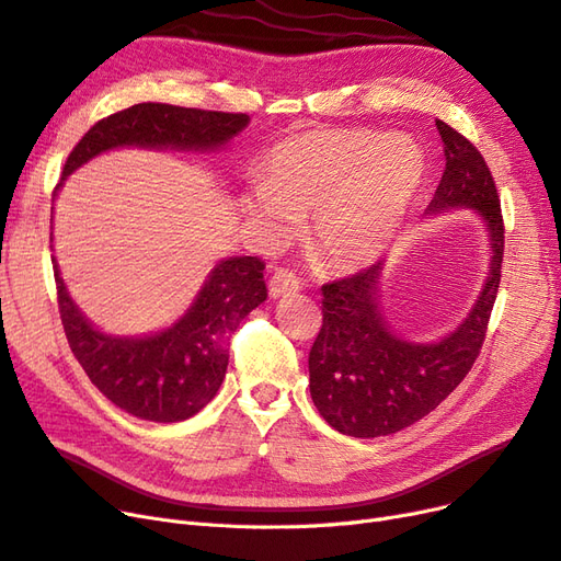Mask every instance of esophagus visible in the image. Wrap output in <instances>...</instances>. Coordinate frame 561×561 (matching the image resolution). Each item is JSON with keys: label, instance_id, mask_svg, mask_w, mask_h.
Listing matches in <instances>:
<instances>
[{"label": "esophagus", "instance_id": "34e87169", "mask_svg": "<svg viewBox=\"0 0 561 561\" xmlns=\"http://www.w3.org/2000/svg\"><path fill=\"white\" fill-rule=\"evenodd\" d=\"M299 289V280L295 274L285 272V268H278V272L268 278V297L280 299L285 295H293Z\"/></svg>", "mask_w": 561, "mask_h": 561}]
</instances>
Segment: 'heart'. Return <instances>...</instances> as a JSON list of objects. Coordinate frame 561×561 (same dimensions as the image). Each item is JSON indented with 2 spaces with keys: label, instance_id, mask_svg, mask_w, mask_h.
<instances>
[{
  "label": "heart",
  "instance_id": "obj_1",
  "mask_svg": "<svg viewBox=\"0 0 561 561\" xmlns=\"http://www.w3.org/2000/svg\"><path fill=\"white\" fill-rule=\"evenodd\" d=\"M424 173L409 137L371 129H313L276 144L262 183L241 195V214L264 239H287L299 218L308 241L336 272L371 264L394 239Z\"/></svg>",
  "mask_w": 561,
  "mask_h": 561
}]
</instances>
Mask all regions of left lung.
Segmentation results:
<instances>
[{
  "mask_svg": "<svg viewBox=\"0 0 561 561\" xmlns=\"http://www.w3.org/2000/svg\"><path fill=\"white\" fill-rule=\"evenodd\" d=\"M436 129L446 169L427 216L469 208L488 237V276L467 318L432 343L405 339L385 316V262L322 285V330L308 355L311 397L320 415L345 436L376 438L411 427L465 380L485 341L504 260L499 195L476 146L443 121Z\"/></svg>",
  "mask_w": 561,
  "mask_h": 561,
  "instance_id": "left-lung-1",
  "label": "left lung"
}]
</instances>
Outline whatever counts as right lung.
Masks as SVG:
<instances>
[{
  "mask_svg": "<svg viewBox=\"0 0 561 561\" xmlns=\"http://www.w3.org/2000/svg\"><path fill=\"white\" fill-rule=\"evenodd\" d=\"M248 123L245 113L134 104L88 129L67 158L62 181L108 150L216 152L239 137ZM60 187L62 183L55 187V195ZM53 272L69 347L94 388L125 413L164 424L197 415L216 397L227 371L231 334L266 299L264 262L225 257L210 268L195 301L179 320L150 334L121 336L85 318L71 299L55 257Z\"/></svg>",
  "mask_w": 561,
  "mask_h": 561,
  "instance_id": "add662e5",
  "label": "right lung"
}]
</instances>
